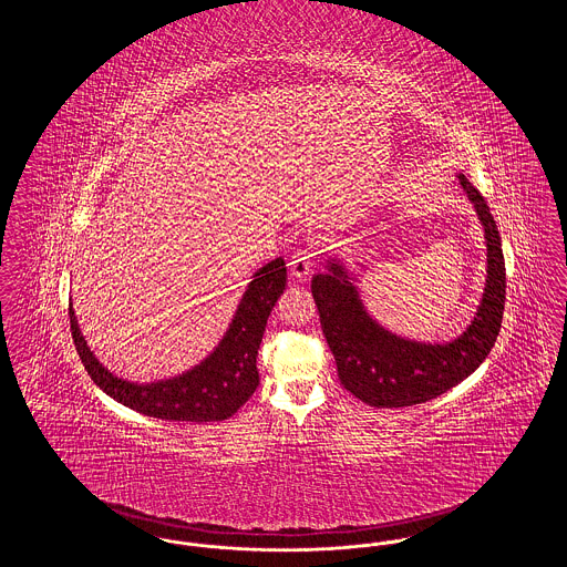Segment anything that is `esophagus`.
<instances>
[{
  "label": "esophagus",
  "mask_w": 567,
  "mask_h": 567,
  "mask_svg": "<svg viewBox=\"0 0 567 567\" xmlns=\"http://www.w3.org/2000/svg\"><path fill=\"white\" fill-rule=\"evenodd\" d=\"M315 266V250L312 248H299L293 255H291V261H289V270L296 276V278H306L310 270Z\"/></svg>",
  "instance_id": "esophagus-1"
}]
</instances>
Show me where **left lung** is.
Listing matches in <instances>:
<instances>
[{
  "label": "left lung",
  "mask_w": 567,
  "mask_h": 567,
  "mask_svg": "<svg viewBox=\"0 0 567 567\" xmlns=\"http://www.w3.org/2000/svg\"><path fill=\"white\" fill-rule=\"evenodd\" d=\"M485 227L486 287L470 327L449 344H423L393 336L365 312L349 271L329 261L312 278V297L324 340L347 391L374 408L423 404L470 377L493 349L506 303V266L497 225L485 197L458 174Z\"/></svg>",
  "instance_id": "8db88e82"
}]
</instances>
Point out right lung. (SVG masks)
<instances>
[{"instance_id":"right-lung-1","label":"right lung","mask_w":567,"mask_h":567,"mask_svg":"<svg viewBox=\"0 0 567 567\" xmlns=\"http://www.w3.org/2000/svg\"><path fill=\"white\" fill-rule=\"evenodd\" d=\"M285 285L287 268L285 259L280 257L255 271L236 317L216 351L183 377L151 384H135L112 377L95 359V354L89 351L70 306L72 338L86 374L116 402L162 421H225L248 402L259 384L257 351L271 308L282 296Z\"/></svg>"}]
</instances>
